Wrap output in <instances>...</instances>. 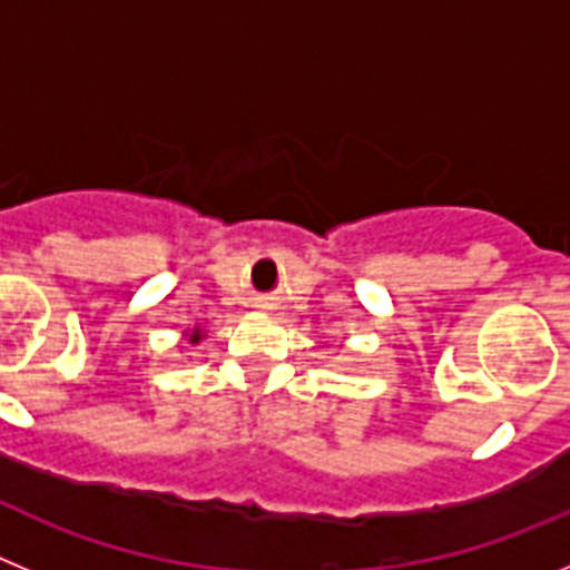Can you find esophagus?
Segmentation results:
<instances>
[{
	"instance_id": "obj_1",
	"label": "esophagus",
	"mask_w": 570,
	"mask_h": 570,
	"mask_svg": "<svg viewBox=\"0 0 570 570\" xmlns=\"http://www.w3.org/2000/svg\"><path fill=\"white\" fill-rule=\"evenodd\" d=\"M254 308H256V311H262V314H268V311H274V308H276V302L271 299V296H259V299L254 302Z\"/></svg>"
}]
</instances>
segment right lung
Returning <instances> with one entry per match:
<instances>
[{"label":"right lung","instance_id":"add662e5","mask_svg":"<svg viewBox=\"0 0 570 570\" xmlns=\"http://www.w3.org/2000/svg\"><path fill=\"white\" fill-rule=\"evenodd\" d=\"M183 336H185V345H199V342H203L208 334H205L203 325H194V328L185 331Z\"/></svg>","mask_w":570,"mask_h":570}]
</instances>
